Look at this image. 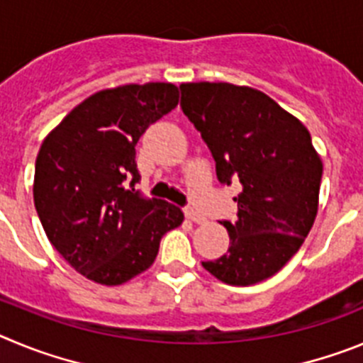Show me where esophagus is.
Segmentation results:
<instances>
[{"instance_id":"obj_1","label":"esophagus","mask_w":363,"mask_h":363,"mask_svg":"<svg viewBox=\"0 0 363 363\" xmlns=\"http://www.w3.org/2000/svg\"><path fill=\"white\" fill-rule=\"evenodd\" d=\"M184 215H186V218H189V220L195 222V224H204V222H206L204 215H201L199 211H195L194 208H188Z\"/></svg>"}]
</instances>
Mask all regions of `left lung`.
<instances>
[{
  "mask_svg": "<svg viewBox=\"0 0 363 363\" xmlns=\"http://www.w3.org/2000/svg\"><path fill=\"white\" fill-rule=\"evenodd\" d=\"M181 106L201 132L217 177L238 179L237 220H224L230 247L202 262L230 286L279 273L300 250L318 211L322 159L308 128L260 90L230 83H182Z\"/></svg>",
  "mask_w": 363,
  "mask_h": 363,
  "instance_id": "left-lung-1",
  "label": "left lung"
}]
</instances>
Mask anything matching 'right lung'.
<instances>
[{"instance_id": "right-lung-1", "label": "right lung", "mask_w": 363, "mask_h": 363, "mask_svg": "<svg viewBox=\"0 0 363 363\" xmlns=\"http://www.w3.org/2000/svg\"><path fill=\"white\" fill-rule=\"evenodd\" d=\"M177 103L172 83L104 88L77 104L39 148V220L57 253L92 282L121 286L148 269L162 235L184 220L177 206L141 197L133 188L141 179L139 137Z\"/></svg>"}]
</instances>
